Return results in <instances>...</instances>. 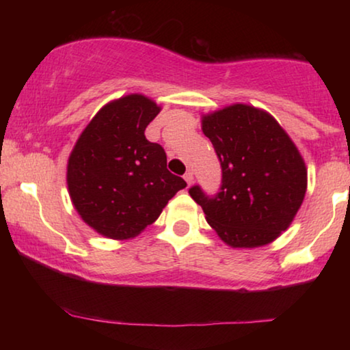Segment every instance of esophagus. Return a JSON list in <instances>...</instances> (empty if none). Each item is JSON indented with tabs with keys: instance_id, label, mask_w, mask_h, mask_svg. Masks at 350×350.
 <instances>
[{
	"instance_id": "34e87169",
	"label": "esophagus",
	"mask_w": 350,
	"mask_h": 350,
	"mask_svg": "<svg viewBox=\"0 0 350 350\" xmlns=\"http://www.w3.org/2000/svg\"><path fill=\"white\" fill-rule=\"evenodd\" d=\"M183 178H185L186 183L191 185V183H193V181H194V174H193V172H191V170H188V172H186V174L183 175Z\"/></svg>"
}]
</instances>
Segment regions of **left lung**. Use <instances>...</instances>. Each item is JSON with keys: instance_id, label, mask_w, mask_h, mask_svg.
<instances>
[{"instance_id": "8db88e82", "label": "left lung", "mask_w": 350, "mask_h": 350, "mask_svg": "<svg viewBox=\"0 0 350 350\" xmlns=\"http://www.w3.org/2000/svg\"><path fill=\"white\" fill-rule=\"evenodd\" d=\"M202 132L221 164L219 193L189 196L210 226L234 248L267 245L293 221L308 188L298 148L269 113L236 103L204 114Z\"/></svg>"}]
</instances>
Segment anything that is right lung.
<instances>
[{
  "mask_svg": "<svg viewBox=\"0 0 350 350\" xmlns=\"http://www.w3.org/2000/svg\"><path fill=\"white\" fill-rule=\"evenodd\" d=\"M159 111L142 94L113 100L88 124L68 157L71 202L84 223L105 237L138 236L186 186L167 170L164 148L145 137Z\"/></svg>",
  "mask_w": 350,
  "mask_h": 350,
  "instance_id": "right-lung-1",
  "label": "right lung"
}]
</instances>
